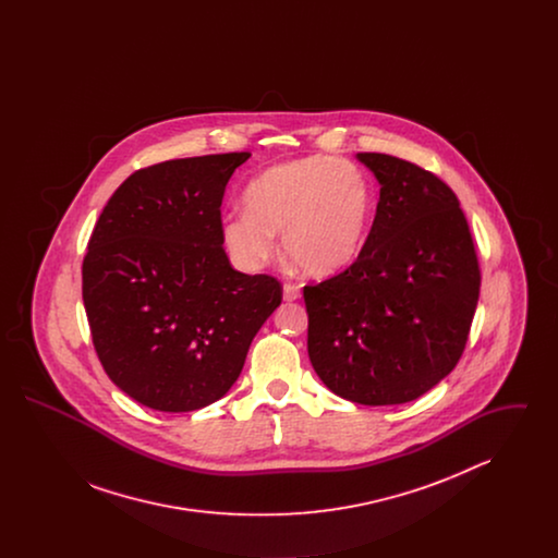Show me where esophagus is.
<instances>
[{
	"label": "esophagus",
	"instance_id": "esophagus-1",
	"mask_svg": "<svg viewBox=\"0 0 558 558\" xmlns=\"http://www.w3.org/2000/svg\"><path fill=\"white\" fill-rule=\"evenodd\" d=\"M282 292H284V301H296L301 296V289L296 284H292V282H284Z\"/></svg>",
	"mask_w": 558,
	"mask_h": 558
}]
</instances>
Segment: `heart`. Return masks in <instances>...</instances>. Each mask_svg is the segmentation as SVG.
I'll list each match as a JSON object with an SVG mask.
<instances>
[{"label": "heart", "instance_id": "1", "mask_svg": "<svg viewBox=\"0 0 558 558\" xmlns=\"http://www.w3.org/2000/svg\"><path fill=\"white\" fill-rule=\"evenodd\" d=\"M244 211L230 213L221 239L244 269L266 264L274 239L292 266L310 276H330L362 248L371 219L366 175L345 159L307 157L274 165L244 190Z\"/></svg>", "mask_w": 558, "mask_h": 558}]
</instances>
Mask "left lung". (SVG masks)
<instances>
[{
	"mask_svg": "<svg viewBox=\"0 0 558 558\" xmlns=\"http://www.w3.org/2000/svg\"><path fill=\"white\" fill-rule=\"evenodd\" d=\"M380 184L368 239L341 274L303 287L322 383L362 405L421 398L464 353L481 269L458 196L416 162L360 153Z\"/></svg>",
	"mask_w": 558,
	"mask_h": 558,
	"instance_id": "obj_1",
	"label": "left lung"
}]
</instances>
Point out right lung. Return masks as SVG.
Here are the masks:
<instances>
[{"label":"right lung","mask_w":558,"mask_h":558,"mask_svg":"<svg viewBox=\"0 0 558 558\" xmlns=\"http://www.w3.org/2000/svg\"><path fill=\"white\" fill-rule=\"evenodd\" d=\"M248 153L137 169L100 213L83 257V305L108 378L159 412H192L236 383L253 337L282 303L267 274H240L221 201Z\"/></svg>","instance_id":"obj_1"}]
</instances>
